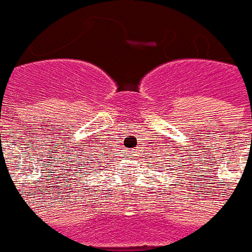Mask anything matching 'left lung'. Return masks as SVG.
<instances>
[{"mask_svg": "<svg viewBox=\"0 0 252 252\" xmlns=\"http://www.w3.org/2000/svg\"><path fill=\"white\" fill-rule=\"evenodd\" d=\"M163 167H164V165H163ZM171 169H172V168H171Z\"/></svg>", "mask_w": 252, "mask_h": 252, "instance_id": "obj_1", "label": "left lung"}]
</instances>
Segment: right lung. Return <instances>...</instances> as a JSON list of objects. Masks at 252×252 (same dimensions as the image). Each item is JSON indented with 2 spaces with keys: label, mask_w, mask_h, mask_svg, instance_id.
<instances>
[{
  "label": "right lung",
  "mask_w": 252,
  "mask_h": 252,
  "mask_svg": "<svg viewBox=\"0 0 252 252\" xmlns=\"http://www.w3.org/2000/svg\"><path fill=\"white\" fill-rule=\"evenodd\" d=\"M92 171H94V169H92Z\"/></svg>",
  "instance_id": "add662e5"
}]
</instances>
